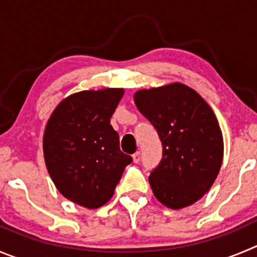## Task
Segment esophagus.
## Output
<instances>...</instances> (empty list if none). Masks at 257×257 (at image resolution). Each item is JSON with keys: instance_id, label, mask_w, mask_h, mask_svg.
<instances>
[{"instance_id": "1", "label": "esophagus", "mask_w": 257, "mask_h": 257, "mask_svg": "<svg viewBox=\"0 0 257 257\" xmlns=\"http://www.w3.org/2000/svg\"><path fill=\"white\" fill-rule=\"evenodd\" d=\"M141 161V153L140 152H136L133 155V162L134 164H138Z\"/></svg>"}]
</instances>
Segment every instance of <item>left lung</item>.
<instances>
[{
    "label": "left lung",
    "mask_w": 257,
    "mask_h": 257,
    "mask_svg": "<svg viewBox=\"0 0 257 257\" xmlns=\"http://www.w3.org/2000/svg\"><path fill=\"white\" fill-rule=\"evenodd\" d=\"M134 102L164 147L150 176L153 195L170 209L194 204L212 188L223 161L222 131L212 107L180 82L138 90Z\"/></svg>",
    "instance_id": "left-lung-1"
}]
</instances>
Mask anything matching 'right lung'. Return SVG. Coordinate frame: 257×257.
Masks as SVG:
<instances>
[{"mask_svg": "<svg viewBox=\"0 0 257 257\" xmlns=\"http://www.w3.org/2000/svg\"><path fill=\"white\" fill-rule=\"evenodd\" d=\"M123 95V88L110 87L72 93L45 125L43 152L49 176L64 198L87 209L106 204L132 162L110 125Z\"/></svg>", "mask_w": 257, "mask_h": 257, "instance_id": "right-lung-1", "label": "right lung"}]
</instances>
